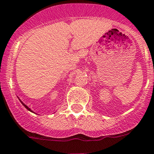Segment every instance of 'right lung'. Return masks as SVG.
<instances>
[{"mask_svg":"<svg viewBox=\"0 0 154 154\" xmlns=\"http://www.w3.org/2000/svg\"><path fill=\"white\" fill-rule=\"evenodd\" d=\"M18 99H19V97H18ZM19 101H21V104H22V105H24V107H25V109H28V110H29V111H30V112H32V111L31 110V109H29V107H28V106H27V105H25V104H24V103H23V102H22V101H21V100H20V99H19Z\"/></svg>","mask_w":154,"mask_h":154,"instance_id":"right-lung-1","label":"right lung"}]
</instances>
